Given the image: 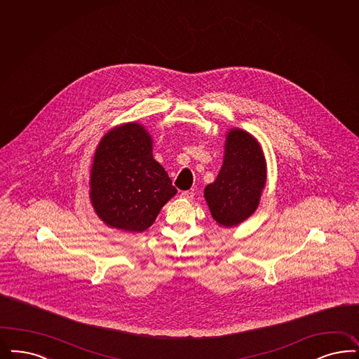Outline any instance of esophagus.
I'll return each instance as SVG.
<instances>
[{"mask_svg": "<svg viewBox=\"0 0 359 359\" xmlns=\"http://www.w3.org/2000/svg\"><path fill=\"white\" fill-rule=\"evenodd\" d=\"M181 198L191 201V199L194 198V193H193V191H182V193H181Z\"/></svg>", "mask_w": 359, "mask_h": 359, "instance_id": "1", "label": "esophagus"}]
</instances>
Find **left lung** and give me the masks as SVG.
<instances>
[{
	"label": "left lung",
	"mask_w": 359,
	"mask_h": 359,
	"mask_svg": "<svg viewBox=\"0 0 359 359\" xmlns=\"http://www.w3.org/2000/svg\"><path fill=\"white\" fill-rule=\"evenodd\" d=\"M266 184L262 147L242 129L227 132L224 163L212 184L205 187V199L219 226L233 227L257 210Z\"/></svg>",
	"instance_id": "obj_1"
}]
</instances>
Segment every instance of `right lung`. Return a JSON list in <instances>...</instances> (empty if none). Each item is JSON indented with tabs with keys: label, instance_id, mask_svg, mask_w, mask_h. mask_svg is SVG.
Returning a JSON list of instances; mask_svg holds the SVG:
<instances>
[{
	"label": "right lung",
	"instance_id": "right-lung-1",
	"mask_svg": "<svg viewBox=\"0 0 359 359\" xmlns=\"http://www.w3.org/2000/svg\"><path fill=\"white\" fill-rule=\"evenodd\" d=\"M175 193L142 125L128 122L102 137L90 170V201L107 226L142 233Z\"/></svg>",
	"mask_w": 359,
	"mask_h": 359
}]
</instances>
